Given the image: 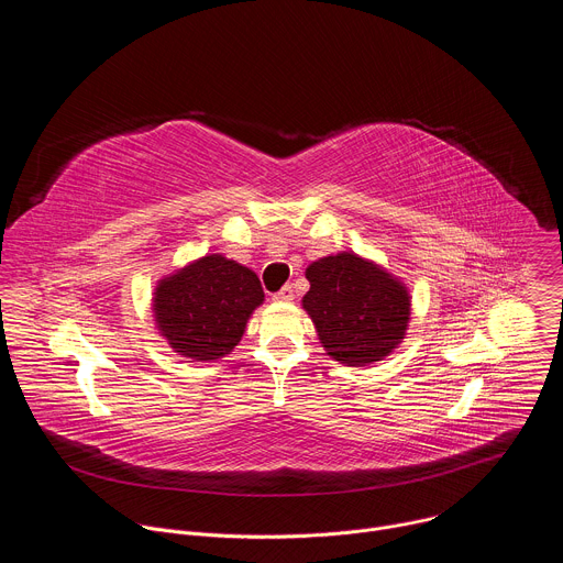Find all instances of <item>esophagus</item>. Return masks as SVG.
<instances>
[{
	"label": "esophagus",
	"mask_w": 563,
	"mask_h": 563,
	"mask_svg": "<svg viewBox=\"0 0 563 563\" xmlns=\"http://www.w3.org/2000/svg\"><path fill=\"white\" fill-rule=\"evenodd\" d=\"M274 300H278V302H291V300H294V289H291V285H285L283 289H278V291L274 294Z\"/></svg>",
	"instance_id": "34e87169"
}]
</instances>
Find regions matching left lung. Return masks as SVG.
<instances>
[{
    "label": "left lung",
    "mask_w": 563,
    "mask_h": 563,
    "mask_svg": "<svg viewBox=\"0 0 563 563\" xmlns=\"http://www.w3.org/2000/svg\"><path fill=\"white\" fill-rule=\"evenodd\" d=\"M305 276L302 307L334 361L363 367L406 339L410 294L383 267L343 252L311 263Z\"/></svg>",
    "instance_id": "left-lung-1"
}]
</instances>
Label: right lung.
<instances>
[{
  "label": "right lung",
  "mask_w": 563,
  "mask_h": 563,
  "mask_svg": "<svg viewBox=\"0 0 563 563\" xmlns=\"http://www.w3.org/2000/svg\"><path fill=\"white\" fill-rule=\"evenodd\" d=\"M263 300L252 269L211 254L157 283L155 325L180 356L216 361L240 343Z\"/></svg>",
  "instance_id": "1"
}]
</instances>
